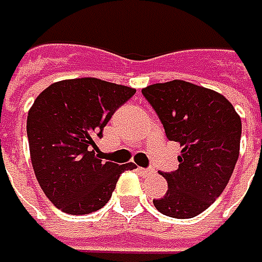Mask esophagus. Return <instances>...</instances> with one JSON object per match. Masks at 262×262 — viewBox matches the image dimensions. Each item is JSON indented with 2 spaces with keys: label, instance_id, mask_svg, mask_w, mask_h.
I'll list each match as a JSON object with an SVG mask.
<instances>
[{
  "label": "esophagus",
  "instance_id": "34e87169",
  "mask_svg": "<svg viewBox=\"0 0 262 262\" xmlns=\"http://www.w3.org/2000/svg\"><path fill=\"white\" fill-rule=\"evenodd\" d=\"M138 171H140L143 176H149V174L153 172V169H151V168H138Z\"/></svg>",
  "mask_w": 262,
  "mask_h": 262
}]
</instances>
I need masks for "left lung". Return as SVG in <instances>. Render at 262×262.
Instances as JSON below:
<instances>
[{
    "mask_svg": "<svg viewBox=\"0 0 262 262\" xmlns=\"http://www.w3.org/2000/svg\"><path fill=\"white\" fill-rule=\"evenodd\" d=\"M141 93L166 137L181 147L178 169L162 172L166 194L153 205L172 218L199 215L215 202L233 174L241 150V116L223 94L181 79L153 84Z\"/></svg>",
    "mask_w": 262,
    "mask_h": 262,
    "instance_id": "8db88e82",
    "label": "left lung"
}]
</instances>
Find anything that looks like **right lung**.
Masks as SVG:
<instances>
[{
    "label": "right lung",
    "mask_w": 262,
    "mask_h": 262,
    "mask_svg": "<svg viewBox=\"0 0 262 262\" xmlns=\"http://www.w3.org/2000/svg\"><path fill=\"white\" fill-rule=\"evenodd\" d=\"M134 94L131 86L76 78L54 82L35 98L26 124L31 161L41 189L60 211H98L119 176L136 168L103 161L91 150L115 111Z\"/></svg>",
    "instance_id": "right-lung-1"
}]
</instances>
